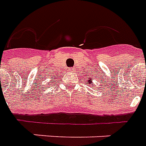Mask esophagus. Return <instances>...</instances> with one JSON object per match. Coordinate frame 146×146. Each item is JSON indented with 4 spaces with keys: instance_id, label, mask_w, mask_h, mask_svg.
<instances>
[{
    "instance_id": "34e87169",
    "label": "esophagus",
    "mask_w": 146,
    "mask_h": 146,
    "mask_svg": "<svg viewBox=\"0 0 146 146\" xmlns=\"http://www.w3.org/2000/svg\"><path fill=\"white\" fill-rule=\"evenodd\" d=\"M74 70H75V68H69V71H71V72H74Z\"/></svg>"
}]
</instances>
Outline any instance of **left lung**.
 <instances>
[{"label":"left lung","mask_w":146,"mask_h":146,"mask_svg":"<svg viewBox=\"0 0 146 146\" xmlns=\"http://www.w3.org/2000/svg\"><path fill=\"white\" fill-rule=\"evenodd\" d=\"M90 83H92V81H91V79H90V78H89V80H88V82L87 83H86V84H90Z\"/></svg>","instance_id":"8db88e82"}]
</instances>
